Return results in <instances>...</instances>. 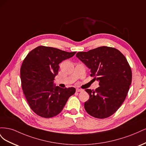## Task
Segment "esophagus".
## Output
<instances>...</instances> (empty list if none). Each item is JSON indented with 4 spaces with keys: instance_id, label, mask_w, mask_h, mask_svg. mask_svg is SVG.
Wrapping results in <instances>:
<instances>
[{
    "instance_id": "esophagus-1",
    "label": "esophagus",
    "mask_w": 146,
    "mask_h": 146,
    "mask_svg": "<svg viewBox=\"0 0 146 146\" xmlns=\"http://www.w3.org/2000/svg\"><path fill=\"white\" fill-rule=\"evenodd\" d=\"M83 90H82V89H78V88H77V89H76V92H82L83 91Z\"/></svg>"
}]
</instances>
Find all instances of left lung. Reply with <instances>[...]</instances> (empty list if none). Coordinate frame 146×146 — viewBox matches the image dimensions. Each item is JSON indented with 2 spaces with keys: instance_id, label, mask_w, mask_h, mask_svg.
I'll list each match as a JSON object with an SVG mask.
<instances>
[{
  "instance_id": "8db88e82",
  "label": "left lung",
  "mask_w": 146,
  "mask_h": 146,
  "mask_svg": "<svg viewBox=\"0 0 146 146\" xmlns=\"http://www.w3.org/2000/svg\"><path fill=\"white\" fill-rule=\"evenodd\" d=\"M76 56L99 82L96 90H85L90 95L84 104L86 111L99 119L111 116L125 100L131 83V70L125 56L115 48L102 46L79 52Z\"/></svg>"
}]
</instances>
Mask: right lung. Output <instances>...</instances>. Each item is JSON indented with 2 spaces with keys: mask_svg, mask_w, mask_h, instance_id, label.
<instances>
[{
  "mask_svg": "<svg viewBox=\"0 0 146 146\" xmlns=\"http://www.w3.org/2000/svg\"><path fill=\"white\" fill-rule=\"evenodd\" d=\"M76 53L40 46L26 56L21 68L22 88L30 108L37 115L44 118L58 115L76 92L75 88L54 85L59 64Z\"/></svg>",
  "mask_w": 146,
  "mask_h": 146,
  "instance_id": "add662e5",
  "label": "right lung"
}]
</instances>
